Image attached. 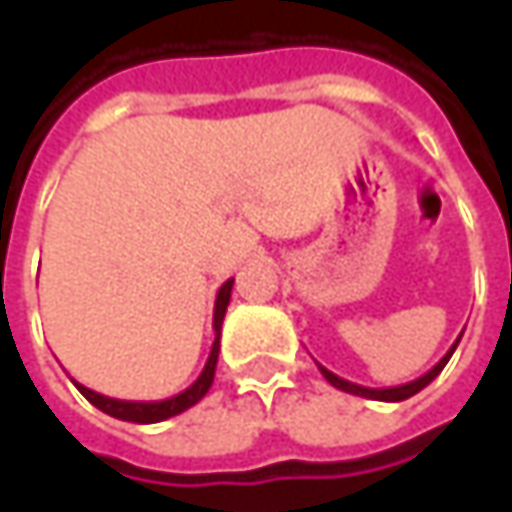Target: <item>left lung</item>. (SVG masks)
<instances>
[{"label":"left lung","instance_id":"8db88e82","mask_svg":"<svg viewBox=\"0 0 512 512\" xmlns=\"http://www.w3.org/2000/svg\"><path fill=\"white\" fill-rule=\"evenodd\" d=\"M462 339V336H459ZM459 339H456V344H459ZM456 344L444 353L439 362L433 364L424 376H419V379H413V382L407 384H399V387H362V384H353L347 382V379H342V376H336V373H330L327 367H322L319 364V370H322V376H325L327 382L333 384V387H339V390H344V393H353V396H364V399H376V402H404V399H410V396H416L419 390H424L427 384L433 382L439 373L444 370V364L450 362V356H453V350H456Z\"/></svg>","mask_w":512,"mask_h":512}]
</instances>
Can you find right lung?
<instances>
[{
  "instance_id": "right-lung-1",
  "label": "right lung",
  "mask_w": 512,
  "mask_h": 512,
  "mask_svg": "<svg viewBox=\"0 0 512 512\" xmlns=\"http://www.w3.org/2000/svg\"><path fill=\"white\" fill-rule=\"evenodd\" d=\"M230 290H233V279H227L225 285L219 287L216 293V307H213V330H216V342L210 347V356H207L205 370L199 373V379L190 384L187 390L170 396V399H162V402H125V399H110V396H102L96 390H90L85 384L73 382L79 387V393L88 399L93 407H99L102 413H108L113 419H122V422L133 424H156L165 422L170 416H179L185 413L187 407H193L196 402L205 399V393L213 384V373H216V362H219V336H222V322H225L227 305H230Z\"/></svg>"
}]
</instances>
